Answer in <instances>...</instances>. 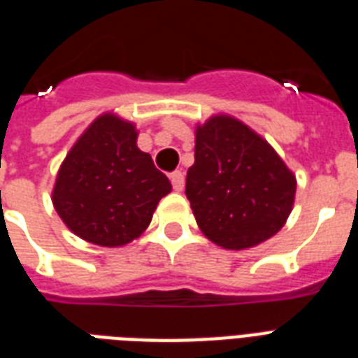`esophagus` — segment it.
Segmentation results:
<instances>
[{"label": "esophagus", "mask_w": 358, "mask_h": 358, "mask_svg": "<svg viewBox=\"0 0 358 358\" xmlns=\"http://www.w3.org/2000/svg\"><path fill=\"white\" fill-rule=\"evenodd\" d=\"M184 174L180 173V171H174L173 174H171V184H173L174 191H182L184 189Z\"/></svg>", "instance_id": "obj_1"}]
</instances>
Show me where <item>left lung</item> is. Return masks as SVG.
<instances>
[{"mask_svg":"<svg viewBox=\"0 0 358 358\" xmlns=\"http://www.w3.org/2000/svg\"><path fill=\"white\" fill-rule=\"evenodd\" d=\"M295 185L273 146L241 120L215 115L196 126L185 195L215 245L250 249L277 234L294 208Z\"/></svg>","mask_w":358,"mask_h":358,"instance_id":"obj_1","label":"left lung"}]
</instances>
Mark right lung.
<instances>
[{
  "label": "right lung",
  "mask_w": 358,
  "mask_h": 358,
  "mask_svg": "<svg viewBox=\"0 0 358 358\" xmlns=\"http://www.w3.org/2000/svg\"><path fill=\"white\" fill-rule=\"evenodd\" d=\"M173 185L137 148V129L113 113L100 115L59 167L52 201L76 236L100 247H122L150 224Z\"/></svg>",
  "instance_id": "obj_1"
}]
</instances>
